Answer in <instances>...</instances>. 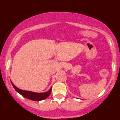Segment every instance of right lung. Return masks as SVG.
Listing matches in <instances>:
<instances>
[{
	"label": "right lung",
	"mask_w": 120,
	"mask_h": 120,
	"mask_svg": "<svg viewBox=\"0 0 120 120\" xmlns=\"http://www.w3.org/2000/svg\"><path fill=\"white\" fill-rule=\"evenodd\" d=\"M13 87L17 93L19 94H20L23 97H25V98H27V99L31 100H34V101H40V100H43L45 99L46 98L50 96V94L51 93V91H52V88L49 90L47 92L43 93H34V92L29 91H24V90H20V89L16 87L13 84L12 82H11Z\"/></svg>",
	"instance_id": "obj_1"
}]
</instances>
